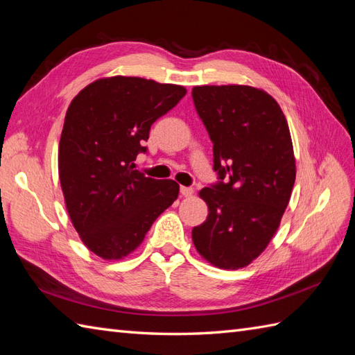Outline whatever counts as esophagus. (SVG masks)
I'll list each match as a JSON object with an SVG mask.
<instances>
[{
    "instance_id": "1",
    "label": "esophagus",
    "mask_w": 355,
    "mask_h": 355,
    "mask_svg": "<svg viewBox=\"0 0 355 355\" xmlns=\"http://www.w3.org/2000/svg\"><path fill=\"white\" fill-rule=\"evenodd\" d=\"M193 192H195V191L192 189V187H186V186L180 187V193H182L183 197H192Z\"/></svg>"
}]
</instances>
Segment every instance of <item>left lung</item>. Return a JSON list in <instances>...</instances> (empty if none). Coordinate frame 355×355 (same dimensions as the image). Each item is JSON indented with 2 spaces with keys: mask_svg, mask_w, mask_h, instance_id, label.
Wrapping results in <instances>:
<instances>
[{
  "mask_svg": "<svg viewBox=\"0 0 355 355\" xmlns=\"http://www.w3.org/2000/svg\"><path fill=\"white\" fill-rule=\"evenodd\" d=\"M192 97L221 180L200 191L209 215L193 227L192 241L212 266L238 270L266 250L288 206L296 180L290 128L279 103L261 88L201 85Z\"/></svg>",
  "mask_w": 355,
  "mask_h": 355,
  "instance_id": "1",
  "label": "left lung"
}]
</instances>
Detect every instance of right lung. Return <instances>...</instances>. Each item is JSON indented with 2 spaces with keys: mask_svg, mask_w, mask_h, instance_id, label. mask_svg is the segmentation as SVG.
<instances>
[{
  "mask_svg": "<svg viewBox=\"0 0 355 355\" xmlns=\"http://www.w3.org/2000/svg\"><path fill=\"white\" fill-rule=\"evenodd\" d=\"M186 88L134 76L87 85L67 110L58 169L67 212L82 243L105 261L123 259L173 201V180L145 177L135 168L158 117Z\"/></svg>",
  "mask_w": 355,
  "mask_h": 355,
  "instance_id": "right-lung-1",
  "label": "right lung"
}]
</instances>
